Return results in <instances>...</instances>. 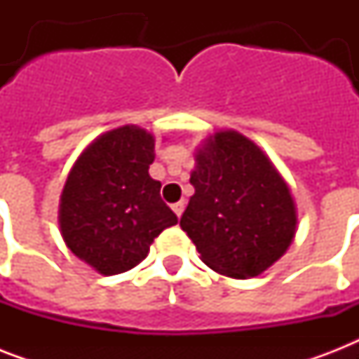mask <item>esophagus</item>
Segmentation results:
<instances>
[{
	"instance_id": "obj_1",
	"label": "esophagus",
	"mask_w": 359,
	"mask_h": 359,
	"mask_svg": "<svg viewBox=\"0 0 359 359\" xmlns=\"http://www.w3.org/2000/svg\"><path fill=\"white\" fill-rule=\"evenodd\" d=\"M184 208H186V201L184 199H182V201H179V203H175L173 205V212L177 214V216H182V212H184Z\"/></svg>"
}]
</instances>
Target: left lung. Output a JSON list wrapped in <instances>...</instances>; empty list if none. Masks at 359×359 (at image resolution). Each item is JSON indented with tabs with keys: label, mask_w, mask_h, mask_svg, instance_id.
I'll list each match as a JSON object with an SVG mask.
<instances>
[{
	"label": "left lung",
	"mask_w": 359,
	"mask_h": 359,
	"mask_svg": "<svg viewBox=\"0 0 359 359\" xmlns=\"http://www.w3.org/2000/svg\"><path fill=\"white\" fill-rule=\"evenodd\" d=\"M180 227L203 262L229 278H255L278 261L296 233L289 186L259 147L219 132L197 154Z\"/></svg>",
	"instance_id": "8db88e82"
}]
</instances>
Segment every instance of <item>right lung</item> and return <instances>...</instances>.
Segmentation results:
<instances>
[{"mask_svg":"<svg viewBox=\"0 0 359 359\" xmlns=\"http://www.w3.org/2000/svg\"><path fill=\"white\" fill-rule=\"evenodd\" d=\"M154 137L123 126L87 147L61 196L59 225L70 251L104 276L126 272L149 253L152 240L179 219L151 179Z\"/></svg>","mask_w":359,"mask_h":359,"instance_id":"add662e5","label":"right lung"}]
</instances>
